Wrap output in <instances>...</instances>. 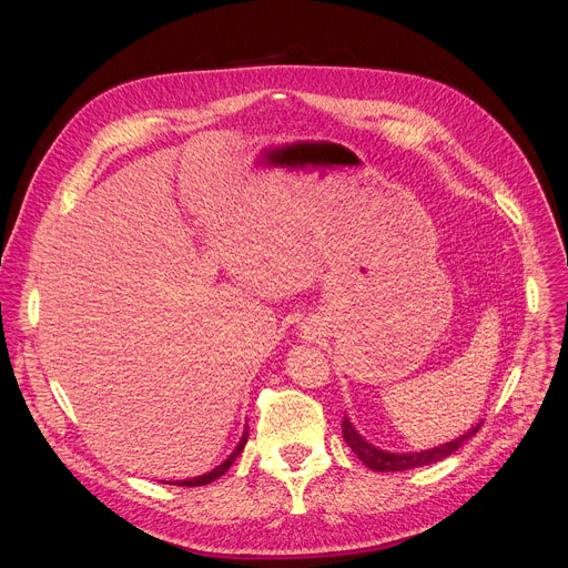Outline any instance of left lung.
I'll use <instances>...</instances> for the list:
<instances>
[{
  "label": "left lung",
  "mask_w": 568,
  "mask_h": 568,
  "mask_svg": "<svg viewBox=\"0 0 568 568\" xmlns=\"http://www.w3.org/2000/svg\"><path fill=\"white\" fill-rule=\"evenodd\" d=\"M479 428H481V424H476L474 428H469L465 435L456 437L454 442H444V444L433 446V449H426V452L392 454V452H382V449H377V446L368 444L359 433H356V428L349 424L347 416L343 419V437H345L347 446L356 456H359V460L366 467H371L375 471H405V469L439 463L444 458H449L452 454H456L471 435H476V430H479Z\"/></svg>",
  "instance_id": "obj_1"
}]
</instances>
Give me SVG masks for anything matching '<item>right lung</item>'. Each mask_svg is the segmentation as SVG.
I'll return each instance as SVG.
<instances>
[{
  "mask_svg": "<svg viewBox=\"0 0 568 568\" xmlns=\"http://www.w3.org/2000/svg\"><path fill=\"white\" fill-rule=\"evenodd\" d=\"M246 442H248V426H246V430H244V435H242V439H239V444H236V449L225 458V463H221L219 467H214L212 471H206V474H202V476H193V479H184V481H165V484H170V486H186V488H195V486H206V484H212V481H216L219 476H223L227 469H230V465L236 460V456L244 452V446H246Z\"/></svg>",
  "mask_w": 568,
  "mask_h": 568,
  "instance_id": "obj_1",
  "label": "right lung"
}]
</instances>
